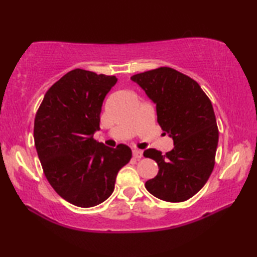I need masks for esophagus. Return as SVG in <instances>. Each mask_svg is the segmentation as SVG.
<instances>
[{"label": "esophagus", "mask_w": 257, "mask_h": 257, "mask_svg": "<svg viewBox=\"0 0 257 257\" xmlns=\"http://www.w3.org/2000/svg\"><path fill=\"white\" fill-rule=\"evenodd\" d=\"M133 156L135 159H141L143 156V152L141 150H133Z\"/></svg>", "instance_id": "esophagus-1"}]
</instances>
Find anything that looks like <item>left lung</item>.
<instances>
[{
    "mask_svg": "<svg viewBox=\"0 0 257 257\" xmlns=\"http://www.w3.org/2000/svg\"><path fill=\"white\" fill-rule=\"evenodd\" d=\"M156 105L158 122L173 141L168 153L144 151L159 172L146 189L165 202H184L206 184L214 168L219 141L212 103L196 81L172 68L162 67L130 78Z\"/></svg>",
    "mask_w": 257,
    "mask_h": 257,
    "instance_id": "left-lung-1",
    "label": "left lung"
}]
</instances>
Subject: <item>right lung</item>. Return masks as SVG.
<instances>
[{"label": "right lung", "instance_id": "right-lung-1", "mask_svg": "<svg viewBox=\"0 0 257 257\" xmlns=\"http://www.w3.org/2000/svg\"><path fill=\"white\" fill-rule=\"evenodd\" d=\"M114 76L75 69L47 90L35 116L34 141L46 179L61 197L79 207L103 203L132 150L94 141L103 101Z\"/></svg>", "mask_w": 257, "mask_h": 257}]
</instances>
